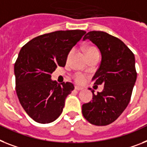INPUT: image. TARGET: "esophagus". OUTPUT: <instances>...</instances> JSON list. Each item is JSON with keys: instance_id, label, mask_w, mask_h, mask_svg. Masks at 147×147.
Returning <instances> with one entry per match:
<instances>
[{"instance_id": "esophagus-1", "label": "esophagus", "mask_w": 147, "mask_h": 147, "mask_svg": "<svg viewBox=\"0 0 147 147\" xmlns=\"http://www.w3.org/2000/svg\"><path fill=\"white\" fill-rule=\"evenodd\" d=\"M75 89H76V90H77V91H80V90H82V89H83V88L76 86H75Z\"/></svg>"}]
</instances>
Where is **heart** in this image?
<instances>
[{
    "mask_svg": "<svg viewBox=\"0 0 147 147\" xmlns=\"http://www.w3.org/2000/svg\"><path fill=\"white\" fill-rule=\"evenodd\" d=\"M96 50L97 49H95V48H94V47H88V48H87V49H86V53L87 54L88 53H90V52ZM72 52L73 50L71 49V50L68 53V54H67V59L70 58L71 55L72 54ZM74 80L75 82L79 83V84H82V83H83V82L86 81V76L85 74H82V73H76V74L74 75Z\"/></svg>",
    "mask_w": 147,
    "mask_h": 147,
    "instance_id": "heart-1",
    "label": "heart"
}]
</instances>
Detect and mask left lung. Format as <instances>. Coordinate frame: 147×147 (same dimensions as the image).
<instances>
[{"label":"left lung","instance_id":"1","mask_svg":"<svg viewBox=\"0 0 147 147\" xmlns=\"http://www.w3.org/2000/svg\"><path fill=\"white\" fill-rule=\"evenodd\" d=\"M88 39L98 47L101 61L92 80L94 85H104L98 94L92 90V100L82 104L84 118L94 125L112 123L125 110L130 101L136 82L135 59L121 40L104 31H89L83 40ZM91 89V88H89Z\"/></svg>","mask_w":147,"mask_h":147}]
</instances>
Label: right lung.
<instances>
[{
  "label": "right lung",
  "instance_id": "add662e5",
  "mask_svg": "<svg viewBox=\"0 0 147 147\" xmlns=\"http://www.w3.org/2000/svg\"><path fill=\"white\" fill-rule=\"evenodd\" d=\"M82 30L57 31L34 37L23 46L14 65L16 90L25 111L35 122L46 124L62 113L71 82L51 80L58 66L65 67L67 54L81 40Z\"/></svg>",
  "mask_w": 147,
  "mask_h": 147
}]
</instances>
